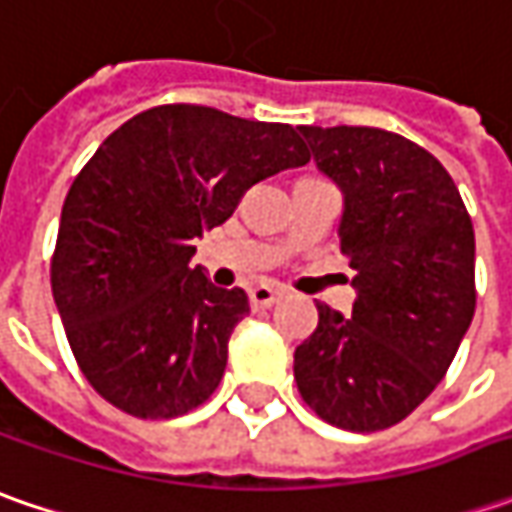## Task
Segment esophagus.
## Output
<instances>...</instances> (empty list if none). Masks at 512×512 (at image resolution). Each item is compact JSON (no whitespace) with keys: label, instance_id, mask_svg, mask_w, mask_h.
<instances>
[{"label":"esophagus","instance_id":"esophagus-1","mask_svg":"<svg viewBox=\"0 0 512 512\" xmlns=\"http://www.w3.org/2000/svg\"><path fill=\"white\" fill-rule=\"evenodd\" d=\"M279 299H282V287L259 285V287H253V290H250V305L256 307V310L276 305Z\"/></svg>","mask_w":512,"mask_h":512}]
</instances>
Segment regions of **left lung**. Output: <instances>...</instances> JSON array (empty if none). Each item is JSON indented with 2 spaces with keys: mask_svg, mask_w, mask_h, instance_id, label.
Segmentation results:
<instances>
[{
  "mask_svg": "<svg viewBox=\"0 0 512 512\" xmlns=\"http://www.w3.org/2000/svg\"><path fill=\"white\" fill-rule=\"evenodd\" d=\"M344 196L339 239L353 313L319 307L293 376L319 419L353 433L399 424L442 382L476 310V236L436 156L379 128H299Z\"/></svg>",
  "mask_w": 512,
  "mask_h": 512,
  "instance_id": "left-lung-1",
  "label": "left lung"
}]
</instances>
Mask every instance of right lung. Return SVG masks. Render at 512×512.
I'll list each match as a JSON object with an SVG mask.
<instances>
[{"label": "right lung", "mask_w": 512, "mask_h": 512, "mask_svg": "<svg viewBox=\"0 0 512 512\" xmlns=\"http://www.w3.org/2000/svg\"><path fill=\"white\" fill-rule=\"evenodd\" d=\"M290 125L202 105L128 119L73 179L50 262L53 302L93 390L139 419H176L210 399L245 290L190 265L196 239L245 190L307 165Z\"/></svg>", "instance_id": "add662e5"}]
</instances>
